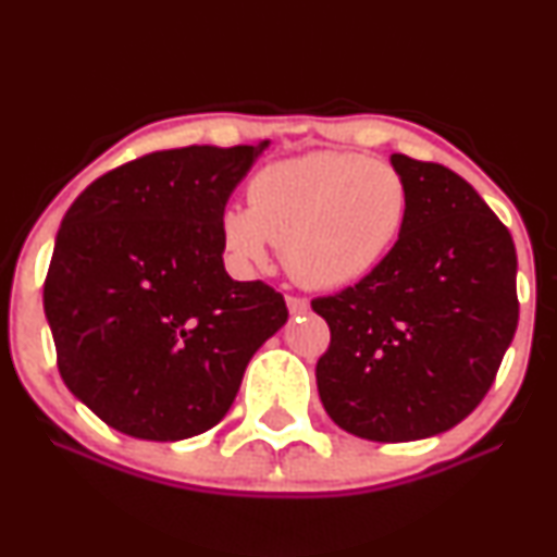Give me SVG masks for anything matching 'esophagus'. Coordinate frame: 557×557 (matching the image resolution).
Returning a JSON list of instances; mask_svg holds the SVG:
<instances>
[{"label": "esophagus", "mask_w": 557, "mask_h": 557, "mask_svg": "<svg viewBox=\"0 0 557 557\" xmlns=\"http://www.w3.org/2000/svg\"><path fill=\"white\" fill-rule=\"evenodd\" d=\"M285 304H287V311H290V314H306V311H309V300L300 298V296H287Z\"/></svg>", "instance_id": "obj_1"}]
</instances>
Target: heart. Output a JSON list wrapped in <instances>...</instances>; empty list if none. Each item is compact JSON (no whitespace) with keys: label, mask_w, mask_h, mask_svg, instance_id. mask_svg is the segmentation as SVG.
I'll return each mask as SVG.
<instances>
[{"label":"heart","mask_w":557,"mask_h":557,"mask_svg":"<svg viewBox=\"0 0 557 557\" xmlns=\"http://www.w3.org/2000/svg\"><path fill=\"white\" fill-rule=\"evenodd\" d=\"M248 209L227 207L220 233L243 267H264L283 248L298 283L330 290L367 277L400 238L408 190L400 172L359 154L311 151L261 168Z\"/></svg>","instance_id":"b5f03b06"}]
</instances>
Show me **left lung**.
Segmentation results:
<instances>
[{"mask_svg":"<svg viewBox=\"0 0 557 557\" xmlns=\"http://www.w3.org/2000/svg\"><path fill=\"white\" fill-rule=\"evenodd\" d=\"M408 190L400 238L354 287L311 300L330 324L324 411L374 443L447 432L482 403L519 324L516 246L453 170L389 157Z\"/></svg>","mask_w":557,"mask_h":557,"instance_id":"1","label":"left lung"}]
</instances>
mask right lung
Masks as SVG:
<instances>
[{"instance_id": "right-lung-1", "label": "right lung", "mask_w": 557, "mask_h": 557, "mask_svg": "<svg viewBox=\"0 0 557 557\" xmlns=\"http://www.w3.org/2000/svg\"><path fill=\"white\" fill-rule=\"evenodd\" d=\"M267 146L138 157L62 216L44 283L57 369L112 430L157 443L212 430L287 322L274 287L222 264L220 216Z\"/></svg>"}]
</instances>
